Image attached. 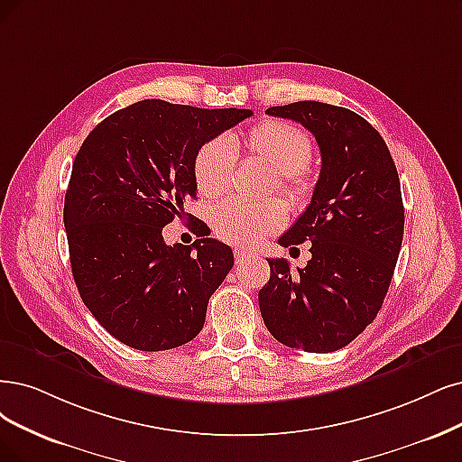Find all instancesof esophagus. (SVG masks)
Instances as JSON below:
<instances>
[{
    "mask_svg": "<svg viewBox=\"0 0 462 462\" xmlns=\"http://www.w3.org/2000/svg\"><path fill=\"white\" fill-rule=\"evenodd\" d=\"M234 257L237 263H244L247 257H251V251L247 249H234Z\"/></svg>",
    "mask_w": 462,
    "mask_h": 462,
    "instance_id": "34e87169",
    "label": "esophagus"
}]
</instances>
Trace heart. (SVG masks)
Listing matches in <instances>:
<instances>
[{
	"instance_id": "b5f03b06",
	"label": "heart",
	"mask_w": 462,
	"mask_h": 462,
	"mask_svg": "<svg viewBox=\"0 0 462 462\" xmlns=\"http://www.w3.org/2000/svg\"><path fill=\"white\" fill-rule=\"evenodd\" d=\"M242 148L276 169L278 188L291 201H300L310 192L309 163L314 150L310 134L282 119H263L244 139H232V143L213 139L199 148L194 160V182L203 198H217L226 190L237 160L236 152ZM283 218L285 209L276 199L261 203L226 199L209 213L213 234L236 245L253 244L282 226Z\"/></svg>"
}]
</instances>
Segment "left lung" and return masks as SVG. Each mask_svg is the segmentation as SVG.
I'll use <instances>...</instances> for the list:
<instances>
[{"label":"left lung","instance_id":"1","mask_svg":"<svg viewBox=\"0 0 462 462\" xmlns=\"http://www.w3.org/2000/svg\"><path fill=\"white\" fill-rule=\"evenodd\" d=\"M266 114L309 129L321 169L310 205L280 237L283 247L310 242L312 259L297 272L266 259L261 314L282 345L335 352L374 319L394 276L403 237L398 171L379 131L348 108L299 100Z\"/></svg>","mask_w":462,"mask_h":462}]
</instances>
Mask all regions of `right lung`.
I'll use <instances>...</instances> for the list:
<instances>
[{"mask_svg": "<svg viewBox=\"0 0 462 462\" xmlns=\"http://www.w3.org/2000/svg\"><path fill=\"white\" fill-rule=\"evenodd\" d=\"M249 116L146 98L83 141L64 198L70 264L83 304L119 343L160 352L201 331L232 249L203 237L199 218L192 245H167L162 230L196 198L199 148Z\"/></svg>", "mask_w": 462, "mask_h": 462, "instance_id": "add662e5", "label": "right lung"}]
</instances>
